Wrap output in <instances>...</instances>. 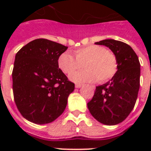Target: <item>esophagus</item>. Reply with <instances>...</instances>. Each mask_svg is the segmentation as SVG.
<instances>
[{"label": "esophagus", "mask_w": 151, "mask_h": 151, "mask_svg": "<svg viewBox=\"0 0 151 151\" xmlns=\"http://www.w3.org/2000/svg\"><path fill=\"white\" fill-rule=\"evenodd\" d=\"M81 86H82V84H76L75 85V87L77 88H80Z\"/></svg>", "instance_id": "obj_1"}]
</instances>
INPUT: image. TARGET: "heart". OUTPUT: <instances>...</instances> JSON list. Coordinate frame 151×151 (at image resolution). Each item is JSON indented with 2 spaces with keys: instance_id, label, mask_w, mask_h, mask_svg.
<instances>
[{
  "instance_id": "b5f03b06",
  "label": "heart",
  "mask_w": 151,
  "mask_h": 151,
  "mask_svg": "<svg viewBox=\"0 0 151 151\" xmlns=\"http://www.w3.org/2000/svg\"><path fill=\"white\" fill-rule=\"evenodd\" d=\"M84 65L86 70L70 77L74 82H105L117 73V59L112 52L96 45L85 46L75 51V57L68 52H63L58 59L59 69L66 74H71Z\"/></svg>"
}]
</instances>
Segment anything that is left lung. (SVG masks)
I'll return each instance as SVG.
<instances>
[{
	"mask_svg": "<svg viewBox=\"0 0 151 151\" xmlns=\"http://www.w3.org/2000/svg\"><path fill=\"white\" fill-rule=\"evenodd\" d=\"M96 45H105L117 59L118 69L109 81L97 86L88 108L95 119L103 124L122 122L136 104L140 78V63L136 52L127 44L106 39Z\"/></svg>",
	"mask_w": 151,
	"mask_h": 151,
	"instance_id": "1",
	"label": "left lung"
}]
</instances>
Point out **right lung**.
Returning a JSON list of instances; mask_svg holds the SVG:
<instances>
[{
  "instance_id": "1",
  "label": "right lung",
  "mask_w": 151,
  "mask_h": 151,
  "mask_svg": "<svg viewBox=\"0 0 151 151\" xmlns=\"http://www.w3.org/2000/svg\"><path fill=\"white\" fill-rule=\"evenodd\" d=\"M68 48L47 39H36L15 55L12 71L14 99L22 117L48 124L63 113L74 84L59 68V55Z\"/></svg>"
}]
</instances>
